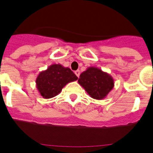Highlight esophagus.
<instances>
[{
  "instance_id": "obj_1",
  "label": "esophagus",
  "mask_w": 153,
  "mask_h": 153,
  "mask_svg": "<svg viewBox=\"0 0 153 153\" xmlns=\"http://www.w3.org/2000/svg\"><path fill=\"white\" fill-rule=\"evenodd\" d=\"M75 74L76 76H77V77H79V74H80V72H79V70H76V71H75Z\"/></svg>"
}]
</instances>
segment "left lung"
<instances>
[{
	"mask_svg": "<svg viewBox=\"0 0 153 153\" xmlns=\"http://www.w3.org/2000/svg\"><path fill=\"white\" fill-rule=\"evenodd\" d=\"M78 83L95 100L104 99L114 87L113 76L95 67H90L83 71Z\"/></svg>",
	"mask_w": 153,
	"mask_h": 153,
	"instance_id": "obj_1",
	"label": "left lung"
}]
</instances>
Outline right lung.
I'll return each mask as SVG.
<instances>
[{
    "label": "right lung",
    "mask_w": 153,
    "mask_h": 153,
    "mask_svg": "<svg viewBox=\"0 0 153 153\" xmlns=\"http://www.w3.org/2000/svg\"><path fill=\"white\" fill-rule=\"evenodd\" d=\"M77 79L68 67H64L61 64H52L38 74L36 87L43 98H53L58 95L67 83Z\"/></svg>",
    "instance_id": "right-lung-1"
}]
</instances>
